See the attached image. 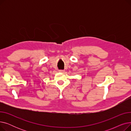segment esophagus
Segmentation results:
<instances>
[{"label":"esophagus","mask_w":131,"mask_h":131,"mask_svg":"<svg viewBox=\"0 0 131 131\" xmlns=\"http://www.w3.org/2000/svg\"><path fill=\"white\" fill-rule=\"evenodd\" d=\"M58 72H60V73H64V72H65V71H64V70H59Z\"/></svg>","instance_id":"1"}]
</instances>
